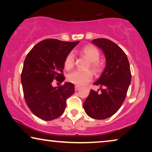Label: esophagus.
<instances>
[{
  "label": "esophagus",
  "mask_w": 152,
  "mask_h": 152,
  "mask_svg": "<svg viewBox=\"0 0 152 152\" xmlns=\"http://www.w3.org/2000/svg\"><path fill=\"white\" fill-rule=\"evenodd\" d=\"M80 88V86H77V85H75V90L76 91H78Z\"/></svg>",
  "instance_id": "34e87169"
}]
</instances>
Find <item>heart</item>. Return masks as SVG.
Segmentation results:
<instances>
[{"instance_id":"1","label":"heart","mask_w":152,"mask_h":152,"mask_svg":"<svg viewBox=\"0 0 152 152\" xmlns=\"http://www.w3.org/2000/svg\"><path fill=\"white\" fill-rule=\"evenodd\" d=\"M83 55L86 57L89 61H90V67L93 71L95 72H99L101 69V64L99 61L100 53L98 49L93 46V45H88L83 48L81 50ZM75 64V55L73 52H70L66 56L64 59V65L66 70H70L74 66ZM93 77V72L91 70H74L68 75V80L70 82L76 85H82L86 84L87 83L92 80Z\"/></svg>"}]
</instances>
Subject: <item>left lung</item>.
<instances>
[{
	"label": "left lung",
	"instance_id": "obj_1",
	"mask_svg": "<svg viewBox=\"0 0 152 152\" xmlns=\"http://www.w3.org/2000/svg\"><path fill=\"white\" fill-rule=\"evenodd\" d=\"M92 43L102 50L107 64L100 77L93 84L100 86L102 93L91 90L83 106L91 118L104 120L114 115L122 106L132 74L126 54L116 43L104 38L93 39Z\"/></svg>",
	"mask_w": 152,
	"mask_h": 152
}]
</instances>
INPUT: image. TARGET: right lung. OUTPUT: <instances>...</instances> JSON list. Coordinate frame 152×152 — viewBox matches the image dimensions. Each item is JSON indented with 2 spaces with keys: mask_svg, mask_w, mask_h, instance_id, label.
<instances>
[{
  "mask_svg": "<svg viewBox=\"0 0 152 152\" xmlns=\"http://www.w3.org/2000/svg\"><path fill=\"white\" fill-rule=\"evenodd\" d=\"M78 43L45 39L35 45L25 59L20 77L24 98L30 111L41 119L49 121L61 115L66 99L75 92L72 83L53 87L52 82L65 80L64 59Z\"/></svg>",
  "mask_w": 152,
  "mask_h": 152,
  "instance_id": "1",
  "label": "right lung"
}]
</instances>
